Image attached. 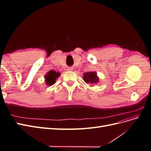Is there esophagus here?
I'll return each mask as SVG.
<instances>
[{
	"label": "esophagus",
	"instance_id": "esophagus-1",
	"mask_svg": "<svg viewBox=\"0 0 151 151\" xmlns=\"http://www.w3.org/2000/svg\"><path fill=\"white\" fill-rule=\"evenodd\" d=\"M68 70H71V69H68Z\"/></svg>",
	"mask_w": 151,
	"mask_h": 151
}]
</instances>
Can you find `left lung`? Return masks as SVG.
Here are the masks:
<instances>
[{"mask_svg":"<svg viewBox=\"0 0 151 151\" xmlns=\"http://www.w3.org/2000/svg\"><path fill=\"white\" fill-rule=\"evenodd\" d=\"M83 79L87 84H94L99 82V78L96 72H88L83 75Z\"/></svg>","mask_w":151,"mask_h":151,"instance_id":"8db88e82","label":"left lung"}]
</instances>
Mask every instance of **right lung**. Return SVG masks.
I'll return each instance as SVG.
<instances>
[{"instance_id":"right-lung-1","label":"right lung","mask_w":151,"mask_h":151,"mask_svg":"<svg viewBox=\"0 0 151 151\" xmlns=\"http://www.w3.org/2000/svg\"><path fill=\"white\" fill-rule=\"evenodd\" d=\"M60 72H56L55 70H50L45 76V82L46 84L48 86H52L55 83V80L60 76Z\"/></svg>"}]
</instances>
